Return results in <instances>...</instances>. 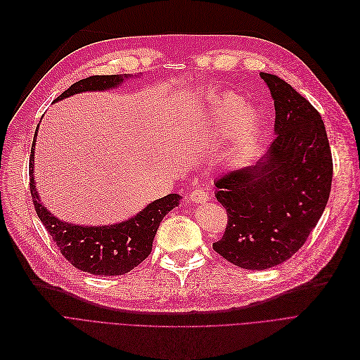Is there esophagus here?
Masks as SVG:
<instances>
[{
    "mask_svg": "<svg viewBox=\"0 0 360 360\" xmlns=\"http://www.w3.org/2000/svg\"><path fill=\"white\" fill-rule=\"evenodd\" d=\"M189 198H191V200H193V202H196V203H203V202H207L211 196H210L208 192L202 191L200 187H196V189H193V191L191 192Z\"/></svg>",
    "mask_w": 360,
    "mask_h": 360,
    "instance_id": "esophagus-1",
    "label": "esophagus"
}]
</instances>
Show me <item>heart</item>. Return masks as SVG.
Segmentation results:
<instances>
[{
	"label": "heart",
	"instance_id": "heart-1",
	"mask_svg": "<svg viewBox=\"0 0 360 360\" xmlns=\"http://www.w3.org/2000/svg\"><path fill=\"white\" fill-rule=\"evenodd\" d=\"M208 123L218 131L233 129L240 123L236 133V145L240 148L250 141L255 131V115L249 108H245V101L236 94L222 95L214 102L208 112Z\"/></svg>",
	"mask_w": 360,
	"mask_h": 360
}]
</instances>
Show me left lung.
I'll return each mask as SVG.
<instances>
[{"label": "left lung", "instance_id": "8db88e82", "mask_svg": "<svg viewBox=\"0 0 360 360\" xmlns=\"http://www.w3.org/2000/svg\"><path fill=\"white\" fill-rule=\"evenodd\" d=\"M276 107V134L255 165L215 181L227 227L214 250L246 269L287 261L304 245L327 207L333 155L321 114L276 75L261 73Z\"/></svg>", "mask_w": 360, "mask_h": 360}]
</instances>
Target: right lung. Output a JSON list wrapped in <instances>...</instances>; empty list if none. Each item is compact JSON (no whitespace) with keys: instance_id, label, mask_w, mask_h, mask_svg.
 <instances>
[{"instance_id":"obj_1","label":"right lung","mask_w":360,"mask_h":360,"mask_svg":"<svg viewBox=\"0 0 360 360\" xmlns=\"http://www.w3.org/2000/svg\"><path fill=\"white\" fill-rule=\"evenodd\" d=\"M127 76H91L73 83L54 102L86 91H105L117 88ZM37 138V134H35ZM33 157H35V139H33L29 160L30 195L35 211L49 236L57 243L61 255L77 269L94 276H123L143 262L150 250L153 237L157 234L162 218L179 205L181 196L167 195L153 200L138 215L114 226L82 227L60 221L51 214L39 200L35 180H33Z\"/></svg>"}]
</instances>
